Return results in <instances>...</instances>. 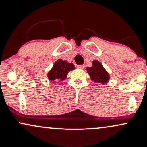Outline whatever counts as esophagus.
<instances>
[{
  "mask_svg": "<svg viewBox=\"0 0 147 147\" xmlns=\"http://www.w3.org/2000/svg\"><path fill=\"white\" fill-rule=\"evenodd\" d=\"M77 68L80 69H83L84 68V65H77Z\"/></svg>",
  "mask_w": 147,
  "mask_h": 147,
  "instance_id": "esophagus-1",
  "label": "esophagus"
}]
</instances>
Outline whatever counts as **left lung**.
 Returning <instances> with one entry per match:
<instances>
[{"mask_svg": "<svg viewBox=\"0 0 147 147\" xmlns=\"http://www.w3.org/2000/svg\"><path fill=\"white\" fill-rule=\"evenodd\" d=\"M92 64V67L87 68V71L91 80H94L96 83L105 84L107 82L109 79V76L105 71L102 65L98 60H94Z\"/></svg>", "mask_w": 147, "mask_h": 147, "instance_id": "left-lung-1", "label": "left lung"}]
</instances>
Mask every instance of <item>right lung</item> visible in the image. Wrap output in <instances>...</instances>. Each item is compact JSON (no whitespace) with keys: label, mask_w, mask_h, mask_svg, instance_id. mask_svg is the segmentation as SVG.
Instances as JSON below:
<instances>
[{"label":"right lung","mask_w":147,"mask_h":147,"mask_svg":"<svg viewBox=\"0 0 147 147\" xmlns=\"http://www.w3.org/2000/svg\"><path fill=\"white\" fill-rule=\"evenodd\" d=\"M74 69H75V66L73 63H69L65 60L58 59L48 73V78L50 80L63 81L67 78V74Z\"/></svg>","instance_id":"obj_1"}]
</instances>
